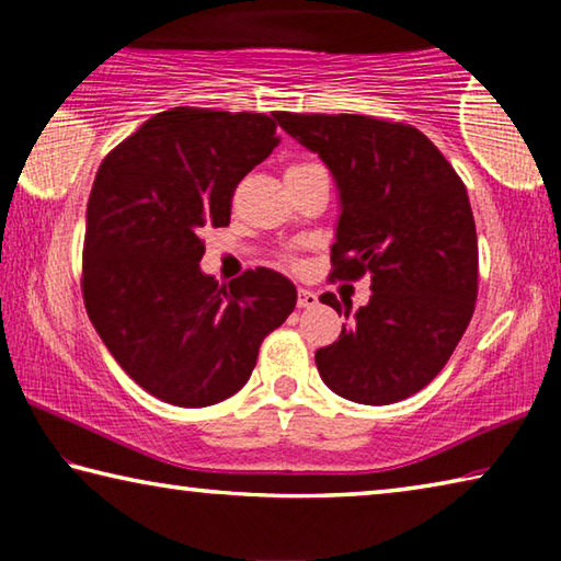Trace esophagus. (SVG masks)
<instances>
[{
    "instance_id": "obj_1",
    "label": "esophagus",
    "mask_w": 561,
    "mask_h": 561,
    "mask_svg": "<svg viewBox=\"0 0 561 561\" xmlns=\"http://www.w3.org/2000/svg\"><path fill=\"white\" fill-rule=\"evenodd\" d=\"M319 304V299H317V294L311 291V289H299V294H297V307L299 309H311V307H317Z\"/></svg>"
}]
</instances>
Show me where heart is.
I'll list each match as a JSON object with an SVG mask.
<instances>
[{
    "label": "heart",
    "instance_id": "obj_1",
    "mask_svg": "<svg viewBox=\"0 0 561 561\" xmlns=\"http://www.w3.org/2000/svg\"><path fill=\"white\" fill-rule=\"evenodd\" d=\"M294 168H299V165H294Z\"/></svg>",
    "mask_w": 561,
    "mask_h": 561
}]
</instances>
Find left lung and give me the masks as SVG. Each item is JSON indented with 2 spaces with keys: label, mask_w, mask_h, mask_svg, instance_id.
Here are the masks:
<instances>
[{
  "label": "left lung",
  "mask_w": 561,
  "mask_h": 561,
  "mask_svg": "<svg viewBox=\"0 0 561 561\" xmlns=\"http://www.w3.org/2000/svg\"><path fill=\"white\" fill-rule=\"evenodd\" d=\"M324 160L339 190L331 262L336 279L371 277V299L317 351L321 381L341 398L388 405L448 364L478 299V234L468 190L421 130L374 116L274 113Z\"/></svg>",
  "instance_id": "obj_1"
}]
</instances>
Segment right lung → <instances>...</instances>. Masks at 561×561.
<instances>
[{
	"mask_svg": "<svg viewBox=\"0 0 561 561\" xmlns=\"http://www.w3.org/2000/svg\"><path fill=\"white\" fill-rule=\"evenodd\" d=\"M274 130L264 113L170 108L113 148L93 180L83 301L111 356L160 401L234 396L297 304L279 272L217 287L201 270V230L230 225L234 187L279 144Z\"/></svg>",
	"mask_w": 561,
	"mask_h": 561,
	"instance_id": "1",
	"label": "right lung"
}]
</instances>
